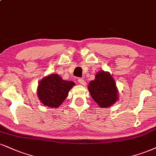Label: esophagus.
<instances>
[{
  "label": "esophagus",
  "mask_w": 156,
  "mask_h": 156,
  "mask_svg": "<svg viewBox=\"0 0 156 156\" xmlns=\"http://www.w3.org/2000/svg\"><path fill=\"white\" fill-rule=\"evenodd\" d=\"M78 82H79V83L81 84V85H83V86L86 85V81L83 79H82V78H78Z\"/></svg>",
  "instance_id": "1"
}]
</instances>
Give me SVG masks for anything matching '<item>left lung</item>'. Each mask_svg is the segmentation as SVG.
Here are the masks:
<instances>
[{"label":"left lung","instance_id":"obj_1","mask_svg":"<svg viewBox=\"0 0 156 156\" xmlns=\"http://www.w3.org/2000/svg\"><path fill=\"white\" fill-rule=\"evenodd\" d=\"M90 94L100 108H109L119 99L113 78L108 72L99 71L88 86Z\"/></svg>","mask_w":156,"mask_h":156}]
</instances>
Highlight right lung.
Instances as JSON below:
<instances>
[{"label":"right lung","mask_w":156,"mask_h":156,"mask_svg":"<svg viewBox=\"0 0 156 156\" xmlns=\"http://www.w3.org/2000/svg\"><path fill=\"white\" fill-rule=\"evenodd\" d=\"M74 85V82L62 80L59 75L51 74L39 82L37 94L44 105L57 108L67 98Z\"/></svg>","instance_id":"add662e5"}]
</instances>
